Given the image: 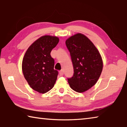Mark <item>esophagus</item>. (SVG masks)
Instances as JSON below:
<instances>
[{
	"instance_id": "34e87169",
	"label": "esophagus",
	"mask_w": 127,
	"mask_h": 127,
	"mask_svg": "<svg viewBox=\"0 0 127 127\" xmlns=\"http://www.w3.org/2000/svg\"><path fill=\"white\" fill-rule=\"evenodd\" d=\"M59 75H60L61 76H62V75H63V74H64V71L63 70H61L59 71Z\"/></svg>"
}]
</instances>
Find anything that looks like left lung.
<instances>
[{
    "instance_id": "1",
    "label": "left lung",
    "mask_w": 127,
    "mask_h": 127,
    "mask_svg": "<svg viewBox=\"0 0 127 127\" xmlns=\"http://www.w3.org/2000/svg\"><path fill=\"white\" fill-rule=\"evenodd\" d=\"M74 68L73 76L68 78L73 90L83 93L97 83L103 68V62L97 49L90 39L81 33L71 36L65 41Z\"/></svg>"
}]
</instances>
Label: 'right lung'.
<instances>
[{
    "mask_svg": "<svg viewBox=\"0 0 127 127\" xmlns=\"http://www.w3.org/2000/svg\"><path fill=\"white\" fill-rule=\"evenodd\" d=\"M59 42L56 36L41 37L29 47L24 57L22 69L25 78L33 90L46 93L53 88L58 75L54 70L51 52Z\"/></svg>",
    "mask_w": 127,
    "mask_h": 127,
    "instance_id": "right-lung-1",
    "label": "right lung"
}]
</instances>
